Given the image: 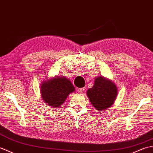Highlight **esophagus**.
<instances>
[{"label": "esophagus", "mask_w": 153, "mask_h": 153, "mask_svg": "<svg viewBox=\"0 0 153 153\" xmlns=\"http://www.w3.org/2000/svg\"><path fill=\"white\" fill-rule=\"evenodd\" d=\"M84 90H85V88H79V89H78V93H79V94L83 93V91H84Z\"/></svg>", "instance_id": "1"}]
</instances>
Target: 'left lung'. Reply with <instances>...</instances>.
<instances>
[{
	"instance_id": "obj_1",
	"label": "left lung",
	"mask_w": 153,
	"mask_h": 153,
	"mask_svg": "<svg viewBox=\"0 0 153 153\" xmlns=\"http://www.w3.org/2000/svg\"><path fill=\"white\" fill-rule=\"evenodd\" d=\"M117 94L118 88L115 83L103 76L96 77L93 87L87 91V95L91 103L98 111H103L111 107Z\"/></svg>"
}]
</instances>
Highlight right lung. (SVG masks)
Returning a JSON list of instances; mask_svg holds the SVG:
<instances>
[{"instance_id": "1", "label": "right lung", "mask_w": 153, "mask_h": 153, "mask_svg": "<svg viewBox=\"0 0 153 153\" xmlns=\"http://www.w3.org/2000/svg\"><path fill=\"white\" fill-rule=\"evenodd\" d=\"M74 92L75 87L70 80L65 76H55L44 79L40 84L42 100L46 104L54 108L62 106L68 96Z\"/></svg>"}]
</instances>
